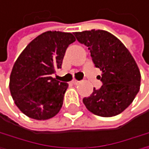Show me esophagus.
I'll use <instances>...</instances> for the list:
<instances>
[{
	"instance_id": "obj_1",
	"label": "esophagus",
	"mask_w": 149,
	"mask_h": 149,
	"mask_svg": "<svg viewBox=\"0 0 149 149\" xmlns=\"http://www.w3.org/2000/svg\"><path fill=\"white\" fill-rule=\"evenodd\" d=\"M71 83H72L74 85H77V84L80 83V81H77V80H73V81H71Z\"/></svg>"
}]
</instances>
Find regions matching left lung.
Returning <instances> with one entry per match:
<instances>
[{
    "mask_svg": "<svg viewBox=\"0 0 149 149\" xmlns=\"http://www.w3.org/2000/svg\"><path fill=\"white\" fill-rule=\"evenodd\" d=\"M76 40L88 47L96 68L102 71V86L83 102L94 115L111 117L121 114L139 91L140 72L123 43L104 30L74 33Z\"/></svg>",
    "mask_w": 149,
    "mask_h": 149,
    "instance_id": "1",
    "label": "left lung"
}]
</instances>
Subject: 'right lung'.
Segmentation results:
<instances>
[{"label": "right lung", "instance_id": "1", "mask_svg": "<svg viewBox=\"0 0 149 149\" xmlns=\"http://www.w3.org/2000/svg\"><path fill=\"white\" fill-rule=\"evenodd\" d=\"M74 41L70 33L48 31L33 39L16 60L10 90L17 107L28 117L47 120L59 112L68 84L51 74L61 68L65 50Z\"/></svg>", "mask_w": 149, "mask_h": 149}]
</instances>
